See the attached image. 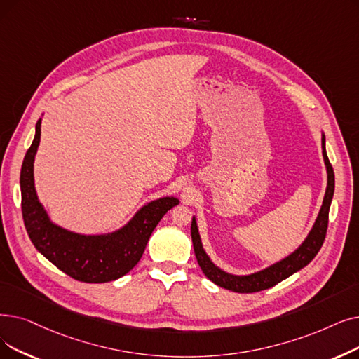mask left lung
Wrapping results in <instances>:
<instances>
[{"mask_svg": "<svg viewBox=\"0 0 359 359\" xmlns=\"http://www.w3.org/2000/svg\"><path fill=\"white\" fill-rule=\"evenodd\" d=\"M321 148H323V158L327 170V188H325V195L323 199V205L318 212L317 220L308 233V236L305 241L299 245L298 249L283 258L282 261H278L273 266L264 269L261 271L248 274V276H235V274H229L223 271L222 269H218L215 264L210 259L207 252L204 251V246H202L201 236L198 231L196 220L195 217L192 218V224H191V235H192V242H194V251L196 261L199 264V267L212 283L217 286L224 287L231 292H238V293H254L259 290H266L269 287L276 286L277 283L282 282V280L287 278L293 273L299 271L305 266L314 259V257L318 254L320 248L323 246V242L325 239V233H327V224H329V210L330 204L333 199L334 194V171L333 167L329 161V157H327L325 152V136L324 133L321 135Z\"/></svg>", "mask_w": 359, "mask_h": 359, "instance_id": "left-lung-1", "label": "left lung"}]
</instances>
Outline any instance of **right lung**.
<instances>
[{
	"label": "right lung",
	"mask_w": 359,
	"mask_h": 359,
	"mask_svg": "<svg viewBox=\"0 0 359 359\" xmlns=\"http://www.w3.org/2000/svg\"><path fill=\"white\" fill-rule=\"evenodd\" d=\"M39 141L41 118L20 171L22 214L30 241L57 269L79 282L105 283L128 274L141 259L154 229L168 210L179 204V199L164 196L151 201L128 224L105 235L66 230L50 220L35 191L34 161Z\"/></svg>",
	"instance_id": "1"
}]
</instances>
